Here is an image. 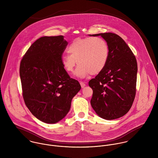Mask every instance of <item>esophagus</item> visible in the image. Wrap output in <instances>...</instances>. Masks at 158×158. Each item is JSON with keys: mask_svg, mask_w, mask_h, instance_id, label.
Segmentation results:
<instances>
[{"mask_svg": "<svg viewBox=\"0 0 158 158\" xmlns=\"http://www.w3.org/2000/svg\"><path fill=\"white\" fill-rule=\"evenodd\" d=\"M80 85H81V88H84V87H85L86 84H85L83 81H80Z\"/></svg>", "mask_w": 158, "mask_h": 158, "instance_id": "esophagus-1", "label": "esophagus"}]
</instances>
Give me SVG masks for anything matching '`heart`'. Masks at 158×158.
<instances>
[{
  "mask_svg": "<svg viewBox=\"0 0 158 158\" xmlns=\"http://www.w3.org/2000/svg\"><path fill=\"white\" fill-rule=\"evenodd\" d=\"M68 50L70 55L61 56V64L68 73H73L78 63L75 73L79 77L98 74L105 68L109 58L108 43L98 36L76 38Z\"/></svg>",
  "mask_w": 158,
  "mask_h": 158,
  "instance_id": "b5f03b06",
  "label": "heart"
}]
</instances>
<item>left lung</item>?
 <instances>
[{
  "label": "left lung",
  "instance_id": "1",
  "mask_svg": "<svg viewBox=\"0 0 158 158\" xmlns=\"http://www.w3.org/2000/svg\"><path fill=\"white\" fill-rule=\"evenodd\" d=\"M92 36H101L106 41L109 58L104 69L89 81V86L93 90L90 104L102 118L116 119L129 111L135 98L136 58L129 46L118 35L104 33Z\"/></svg>",
  "mask_w": 158,
  "mask_h": 158
}]
</instances>
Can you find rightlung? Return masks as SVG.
I'll use <instances>...</instances> for the list:
<instances>
[{
    "label": "right lung",
    "instance_id": "add662e5",
    "mask_svg": "<svg viewBox=\"0 0 158 158\" xmlns=\"http://www.w3.org/2000/svg\"><path fill=\"white\" fill-rule=\"evenodd\" d=\"M68 44L62 35L41 37L29 47L20 63L25 104L47 123L63 119L70 110L72 99L81 89L79 82L70 78L61 64Z\"/></svg>",
    "mask_w": 158,
    "mask_h": 158
}]
</instances>
